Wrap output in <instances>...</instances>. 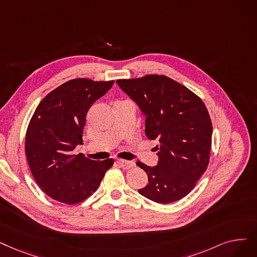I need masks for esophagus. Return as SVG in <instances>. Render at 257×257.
Returning a JSON list of instances; mask_svg holds the SVG:
<instances>
[{"instance_id":"34e87169","label":"esophagus","mask_w":257,"mask_h":257,"mask_svg":"<svg viewBox=\"0 0 257 257\" xmlns=\"http://www.w3.org/2000/svg\"><path fill=\"white\" fill-rule=\"evenodd\" d=\"M117 164L121 167L122 169H131L133 166H135V163L131 161H124V160H119L117 161Z\"/></svg>"}]
</instances>
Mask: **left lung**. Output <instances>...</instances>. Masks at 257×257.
Instances as JSON below:
<instances>
[{
	"instance_id": "obj_1",
	"label": "left lung",
	"mask_w": 257,
	"mask_h": 257,
	"mask_svg": "<svg viewBox=\"0 0 257 257\" xmlns=\"http://www.w3.org/2000/svg\"><path fill=\"white\" fill-rule=\"evenodd\" d=\"M116 83L146 116L147 138L160 143L155 147L158 166L137 163L149 182L139 192L160 204L176 202L195 187L209 164L212 122L204 102L166 75L148 74Z\"/></svg>"
}]
</instances>
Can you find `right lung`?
<instances>
[{
  "label": "right lung",
  "instance_id": "right-lung-1",
  "mask_svg": "<svg viewBox=\"0 0 257 257\" xmlns=\"http://www.w3.org/2000/svg\"><path fill=\"white\" fill-rule=\"evenodd\" d=\"M114 81L74 79L44 97L26 132L25 152L42 190L58 202L73 205L96 191L113 160L92 161L72 151L83 145L86 114Z\"/></svg>",
  "mask_w": 257,
  "mask_h": 257
}]
</instances>
